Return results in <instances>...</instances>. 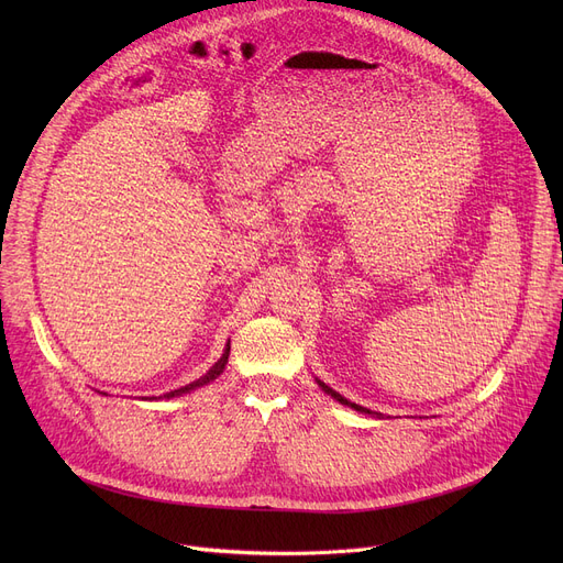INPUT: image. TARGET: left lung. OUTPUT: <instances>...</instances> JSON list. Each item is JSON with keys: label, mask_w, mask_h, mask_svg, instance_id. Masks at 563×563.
Wrapping results in <instances>:
<instances>
[{"label": "left lung", "mask_w": 563, "mask_h": 563, "mask_svg": "<svg viewBox=\"0 0 563 563\" xmlns=\"http://www.w3.org/2000/svg\"><path fill=\"white\" fill-rule=\"evenodd\" d=\"M319 386H321V390H323V393H327V395H331V397H333V399H338L340 404H344V406H351L353 410H358V412H372V410H367V408H363V406H358V404H353V401L344 399V397H342L340 393H335L333 388H329V386H327V383H321V380H319Z\"/></svg>", "instance_id": "8db88e82"}]
</instances>
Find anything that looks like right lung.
<instances>
[{
  "instance_id": "add662e5",
  "label": "right lung",
  "mask_w": 563,
  "mask_h": 563,
  "mask_svg": "<svg viewBox=\"0 0 563 563\" xmlns=\"http://www.w3.org/2000/svg\"><path fill=\"white\" fill-rule=\"evenodd\" d=\"M228 353H230V344H228V349H225V353L221 356V361L207 372L205 376H200L198 380H194V383H189V386H185V388H177V390H173V393H168V395H164L166 399H170V397H177V395H185V393H191V390H196V388H200V386H207V383L210 380H214L221 372H223V367H225V363H228Z\"/></svg>"
}]
</instances>
